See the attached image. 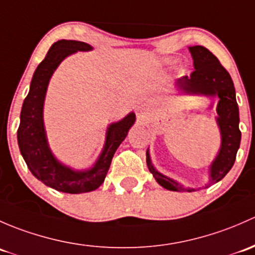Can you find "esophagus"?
<instances>
[{"label":"esophagus","mask_w":255,"mask_h":255,"mask_svg":"<svg viewBox=\"0 0 255 255\" xmlns=\"http://www.w3.org/2000/svg\"><path fill=\"white\" fill-rule=\"evenodd\" d=\"M142 107H138V108H137V110H138V112H142Z\"/></svg>","instance_id":"obj_1"}]
</instances>
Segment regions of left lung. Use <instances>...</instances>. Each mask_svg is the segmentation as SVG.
<instances>
[{
	"instance_id": "obj_1",
	"label": "left lung",
	"mask_w": 255,
	"mask_h": 255,
	"mask_svg": "<svg viewBox=\"0 0 255 255\" xmlns=\"http://www.w3.org/2000/svg\"><path fill=\"white\" fill-rule=\"evenodd\" d=\"M194 60V70L190 76H183L177 81L178 88L188 93H204L219 97L217 106V122L221 128L222 145L219 156L211 166V183L219 182L230 172L235 164L237 151L241 143L240 114L236 101V91L230 73L221 65L216 56L205 46L195 45L189 48ZM146 162L149 172L154 179L163 188L173 191H191L183 188L174 180L161 174L151 164L148 152L146 153Z\"/></svg>"
}]
</instances>
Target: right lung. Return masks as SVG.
<instances>
[{"label":"right lung","mask_w":255,"mask_h":255,"mask_svg":"<svg viewBox=\"0 0 255 255\" xmlns=\"http://www.w3.org/2000/svg\"><path fill=\"white\" fill-rule=\"evenodd\" d=\"M91 49L92 46L88 44L76 40H59L52 44L45 59L34 72L29 93L25 97L20 112L17 138L25 163L34 177L62 193L81 194L99 188L106 179L115 151L135 123V114L130 113L122 122L110 125L103 152L96 166L87 172H73L70 168L61 166L51 154L43 124L44 98L49 80L65 57L76 51H88Z\"/></svg>","instance_id":"right-lung-1"}]
</instances>
